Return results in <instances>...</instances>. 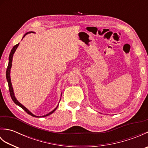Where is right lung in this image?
Instances as JSON below:
<instances>
[{
	"mask_svg": "<svg viewBox=\"0 0 148 148\" xmlns=\"http://www.w3.org/2000/svg\"><path fill=\"white\" fill-rule=\"evenodd\" d=\"M31 32H27L25 35L23 36V38H22V39H23V37L25 36L26 35H27L28 34H30ZM19 44L18 43L16 45H15L13 48H12V49H11V51L10 52V54H9V63H8V66L7 67V71H6V79H7V81H8V86H9V92H10V95H11V97L12 100H13V102L16 103V104L18 105V106H20V108H21L22 109H23L24 111H25L28 114L34 116V117H37V118H40V117H45V116H49L50 114H51L53 112H54L55 110L57 109L58 105L56 106V108L55 109H54L52 111H51L50 112L48 113V114H46L44 116H36L35 114H32V112H31L29 109H28L27 108H26L24 106H23L21 104V103L18 101V100L16 99V97L14 95V90H13V88H12V83H11V76H10V73H11V67H12V57H13V55L14 53L15 52L18 46H19ZM61 96H62V93H61ZM61 99V98H60Z\"/></svg>",
	"mask_w": 148,
	"mask_h": 148,
	"instance_id": "obj_1",
	"label": "right lung"
}]
</instances>
